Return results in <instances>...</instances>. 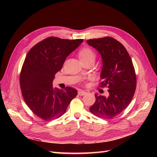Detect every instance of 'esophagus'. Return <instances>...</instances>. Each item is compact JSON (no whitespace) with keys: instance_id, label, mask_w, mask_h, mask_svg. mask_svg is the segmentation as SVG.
I'll return each instance as SVG.
<instances>
[{"instance_id":"obj_1","label":"esophagus","mask_w":157,"mask_h":157,"mask_svg":"<svg viewBox=\"0 0 157 157\" xmlns=\"http://www.w3.org/2000/svg\"><path fill=\"white\" fill-rule=\"evenodd\" d=\"M86 94V92L82 90H79L78 91V94L79 95V96H84V95H85Z\"/></svg>"}]
</instances>
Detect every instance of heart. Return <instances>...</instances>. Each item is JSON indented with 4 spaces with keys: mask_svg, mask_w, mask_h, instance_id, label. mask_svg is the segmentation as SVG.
<instances>
[{
    "mask_svg": "<svg viewBox=\"0 0 157 157\" xmlns=\"http://www.w3.org/2000/svg\"><path fill=\"white\" fill-rule=\"evenodd\" d=\"M79 58L80 61H85L88 59H95V54L94 52L90 48H83L80 50L79 53Z\"/></svg>",
    "mask_w": 157,
    "mask_h": 157,
    "instance_id": "heart-1",
    "label": "heart"
}]
</instances>
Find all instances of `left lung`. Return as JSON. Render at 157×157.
<instances>
[{"instance_id": "left-lung-1", "label": "left lung", "mask_w": 157, "mask_h": 157, "mask_svg": "<svg viewBox=\"0 0 157 157\" xmlns=\"http://www.w3.org/2000/svg\"><path fill=\"white\" fill-rule=\"evenodd\" d=\"M101 54L103 67L101 87L107 86L109 96L95 94L96 102L90 107L94 115L111 119L129 105L136 88V75L130 56L125 47L112 37L87 40Z\"/></svg>"}]
</instances>
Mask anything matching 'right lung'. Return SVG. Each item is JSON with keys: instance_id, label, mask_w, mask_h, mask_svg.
Wrapping results in <instances>:
<instances>
[{"instance_id": "right-lung-1", "label": "right lung", "mask_w": 157, "mask_h": 157, "mask_svg": "<svg viewBox=\"0 0 157 157\" xmlns=\"http://www.w3.org/2000/svg\"><path fill=\"white\" fill-rule=\"evenodd\" d=\"M83 39L68 40L50 36L38 42L28 52L20 77L23 99L38 117L44 121L58 118L77 95V90L54 88L55 75L62 69L67 57Z\"/></svg>"}]
</instances>
